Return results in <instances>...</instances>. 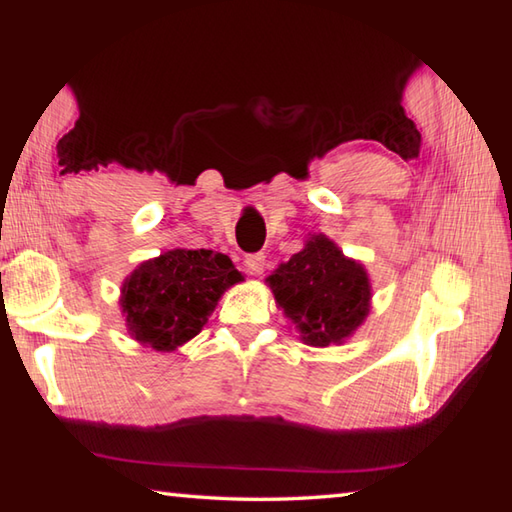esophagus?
Masks as SVG:
<instances>
[{
	"label": "esophagus",
	"mask_w": 512,
	"mask_h": 512,
	"mask_svg": "<svg viewBox=\"0 0 512 512\" xmlns=\"http://www.w3.org/2000/svg\"><path fill=\"white\" fill-rule=\"evenodd\" d=\"M246 266H248L250 273L262 275L264 273V266H266V255L264 253H250V255H246Z\"/></svg>",
	"instance_id": "esophagus-1"
}]
</instances>
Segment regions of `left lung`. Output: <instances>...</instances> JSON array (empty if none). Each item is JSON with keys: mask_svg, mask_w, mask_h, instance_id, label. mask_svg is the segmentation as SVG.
<instances>
[{"mask_svg": "<svg viewBox=\"0 0 512 512\" xmlns=\"http://www.w3.org/2000/svg\"><path fill=\"white\" fill-rule=\"evenodd\" d=\"M277 307L314 348L343 343L370 311V280L363 264L345 257L334 241L314 235L300 253L268 275Z\"/></svg>", "mask_w": 512, "mask_h": 512, "instance_id": "left-lung-1", "label": "left lung"}]
</instances>
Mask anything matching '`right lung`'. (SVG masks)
Wrapping results in <instances>:
<instances>
[{"instance_id": "right-lung-1", "label": "right lung", "mask_w": 512, "mask_h": 512, "mask_svg": "<svg viewBox=\"0 0 512 512\" xmlns=\"http://www.w3.org/2000/svg\"><path fill=\"white\" fill-rule=\"evenodd\" d=\"M244 280L228 255L167 250L126 277L121 309L128 334L158 352H173L201 332L225 289Z\"/></svg>"}]
</instances>
